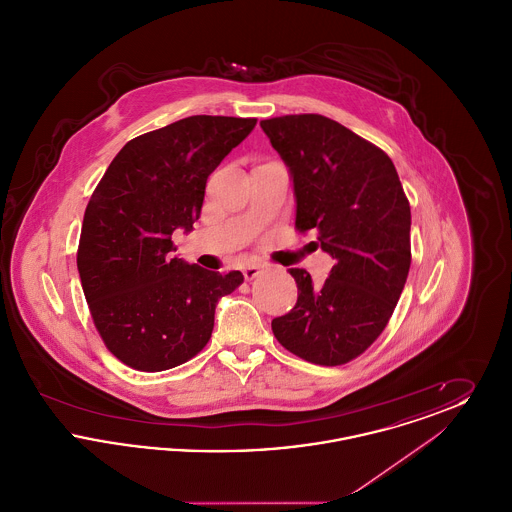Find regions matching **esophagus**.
Returning a JSON list of instances; mask_svg holds the SVG:
<instances>
[{
    "label": "esophagus",
    "instance_id": "obj_1",
    "mask_svg": "<svg viewBox=\"0 0 512 512\" xmlns=\"http://www.w3.org/2000/svg\"><path fill=\"white\" fill-rule=\"evenodd\" d=\"M261 274V267L259 265H247V267H244V276L245 280H253V278H257Z\"/></svg>",
    "mask_w": 512,
    "mask_h": 512
}]
</instances>
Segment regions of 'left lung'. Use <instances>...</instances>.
Instances as JSON below:
<instances>
[{
    "mask_svg": "<svg viewBox=\"0 0 512 512\" xmlns=\"http://www.w3.org/2000/svg\"><path fill=\"white\" fill-rule=\"evenodd\" d=\"M290 167L295 230H317L336 259L322 286L290 268L297 303L272 320L290 353L322 366L345 365L388 326L411 267V205L390 157L340 122L305 113L261 121Z\"/></svg>",
    "mask_w": 512,
    "mask_h": 512,
    "instance_id": "1",
    "label": "left lung"
}]
</instances>
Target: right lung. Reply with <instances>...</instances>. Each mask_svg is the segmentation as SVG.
I'll list each match as a JSON object with an SVG mask.
<instances>
[{"label":"right lung","mask_w":512,"mask_h":512,"mask_svg":"<svg viewBox=\"0 0 512 512\" xmlns=\"http://www.w3.org/2000/svg\"><path fill=\"white\" fill-rule=\"evenodd\" d=\"M257 119L194 115L130 140L88 201L76 265L105 347L126 366L161 372L211 338L215 307L242 282L172 257V232L192 230L205 184Z\"/></svg>","instance_id":"right-lung-1"}]
</instances>
